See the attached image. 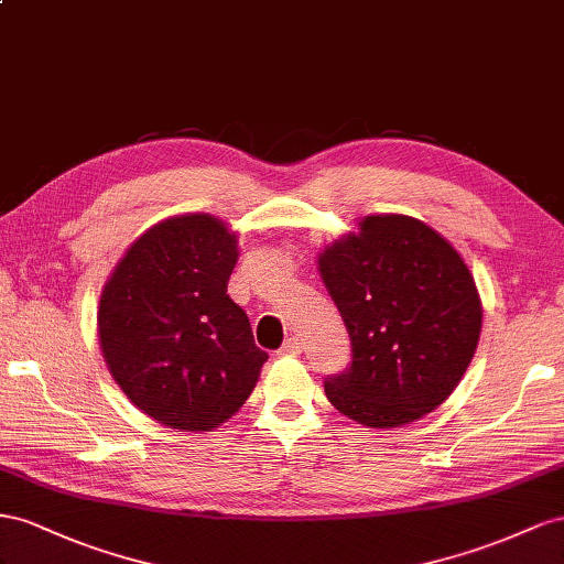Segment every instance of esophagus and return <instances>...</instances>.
<instances>
[{"label": "esophagus", "mask_w": 564, "mask_h": 564, "mask_svg": "<svg viewBox=\"0 0 564 564\" xmlns=\"http://www.w3.org/2000/svg\"><path fill=\"white\" fill-rule=\"evenodd\" d=\"M300 351H302V340H300V337H288V340L279 349V354H300Z\"/></svg>", "instance_id": "34e87169"}]
</instances>
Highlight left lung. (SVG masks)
Returning a JSON list of instances; mask_svg holds the SVG:
<instances>
[{"label": "left lung", "instance_id": "left-lung-1", "mask_svg": "<svg viewBox=\"0 0 564 564\" xmlns=\"http://www.w3.org/2000/svg\"><path fill=\"white\" fill-rule=\"evenodd\" d=\"M318 269L351 340L328 376L330 404L368 427H399L437 409L470 366L481 304L463 257L427 224L373 215L335 240Z\"/></svg>", "mask_w": 564, "mask_h": 564}]
</instances>
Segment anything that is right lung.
I'll return each instance as SVG.
<instances>
[{"label":"right lung","mask_w":564,"mask_h":564,"mask_svg":"<svg viewBox=\"0 0 564 564\" xmlns=\"http://www.w3.org/2000/svg\"><path fill=\"white\" fill-rule=\"evenodd\" d=\"M238 240L210 215L155 224L127 250L99 302L112 378L167 427L213 430L254 390L269 354L229 297Z\"/></svg>","instance_id":"right-lung-1"}]
</instances>
